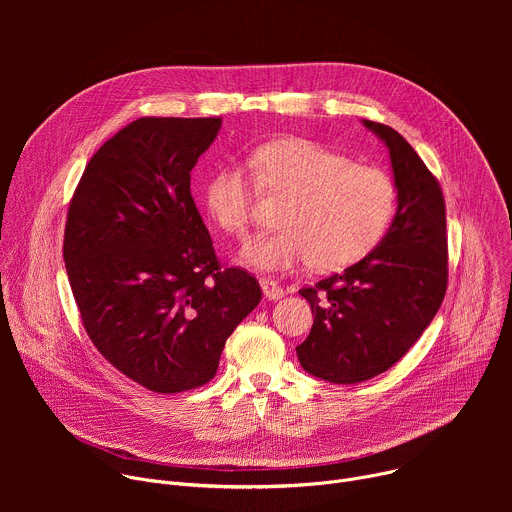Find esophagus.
<instances>
[{
	"mask_svg": "<svg viewBox=\"0 0 512 512\" xmlns=\"http://www.w3.org/2000/svg\"><path fill=\"white\" fill-rule=\"evenodd\" d=\"M259 283H261V289H263V296H265L267 300H279V298H283L285 291H283V287H281L275 279L261 277Z\"/></svg>",
	"mask_w": 512,
	"mask_h": 512,
	"instance_id": "esophagus-1",
	"label": "esophagus"
}]
</instances>
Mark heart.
<instances>
[{
	"label": "heart",
	"instance_id": "heart-1",
	"mask_svg": "<svg viewBox=\"0 0 512 512\" xmlns=\"http://www.w3.org/2000/svg\"><path fill=\"white\" fill-rule=\"evenodd\" d=\"M251 166L265 192L287 196L279 231L259 235L243 249V261L261 271H285L312 263L338 271L369 257L387 237L399 206L389 172L306 137H281L253 152ZM255 180L239 164L218 168L204 184V206L231 235L251 223Z\"/></svg>",
	"mask_w": 512,
	"mask_h": 512
}]
</instances>
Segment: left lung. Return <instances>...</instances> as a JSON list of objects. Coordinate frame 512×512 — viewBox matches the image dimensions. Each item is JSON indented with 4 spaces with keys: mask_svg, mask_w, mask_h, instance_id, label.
I'll return each mask as SVG.
<instances>
[{
    "mask_svg": "<svg viewBox=\"0 0 512 512\" xmlns=\"http://www.w3.org/2000/svg\"><path fill=\"white\" fill-rule=\"evenodd\" d=\"M362 123L389 148L399 188L397 216L369 257L300 289L314 314L310 336L296 346L300 364L312 377L336 385L389 371L419 340L448 289L440 182L393 127Z\"/></svg>",
    "mask_w": 512,
    "mask_h": 512,
    "instance_id": "obj_1",
    "label": "left lung"
}]
</instances>
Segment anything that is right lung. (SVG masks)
<instances>
[{
    "mask_svg": "<svg viewBox=\"0 0 512 512\" xmlns=\"http://www.w3.org/2000/svg\"><path fill=\"white\" fill-rule=\"evenodd\" d=\"M221 117H141L105 141L70 200L64 263L83 326L113 367L154 393L208 383L259 281L218 263L190 172Z\"/></svg>",
    "mask_w": 512,
    "mask_h": 512,
    "instance_id": "1",
    "label": "right lung"
}]
</instances>
